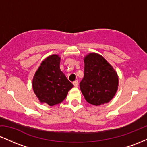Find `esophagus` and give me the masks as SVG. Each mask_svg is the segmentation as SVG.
<instances>
[{
  "label": "esophagus",
  "mask_w": 147,
  "mask_h": 147,
  "mask_svg": "<svg viewBox=\"0 0 147 147\" xmlns=\"http://www.w3.org/2000/svg\"><path fill=\"white\" fill-rule=\"evenodd\" d=\"M73 84H74V86L75 87H77L78 86V81L75 80L73 82Z\"/></svg>",
  "instance_id": "1"
}]
</instances>
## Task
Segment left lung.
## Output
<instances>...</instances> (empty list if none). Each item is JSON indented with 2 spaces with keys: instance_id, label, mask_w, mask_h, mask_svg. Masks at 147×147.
Masks as SVG:
<instances>
[{
  "instance_id": "8db88e82",
  "label": "left lung",
  "mask_w": 147,
  "mask_h": 147,
  "mask_svg": "<svg viewBox=\"0 0 147 147\" xmlns=\"http://www.w3.org/2000/svg\"><path fill=\"white\" fill-rule=\"evenodd\" d=\"M84 77L79 86L89 104L98 106L110 102L118 87V77L102 56L90 53L84 58Z\"/></svg>"
}]
</instances>
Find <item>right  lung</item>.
<instances>
[{
	"label": "right lung",
	"instance_id": "obj_1",
	"mask_svg": "<svg viewBox=\"0 0 147 147\" xmlns=\"http://www.w3.org/2000/svg\"><path fill=\"white\" fill-rule=\"evenodd\" d=\"M60 57H48L42 62L33 78L32 87L40 102L49 106L60 104L74 86L59 68Z\"/></svg>",
	"mask_w": 147,
	"mask_h": 147
}]
</instances>
